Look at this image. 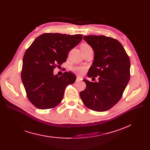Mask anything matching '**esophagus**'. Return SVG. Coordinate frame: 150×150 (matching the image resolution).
Segmentation results:
<instances>
[{
  "label": "esophagus",
  "instance_id": "1",
  "mask_svg": "<svg viewBox=\"0 0 150 150\" xmlns=\"http://www.w3.org/2000/svg\"><path fill=\"white\" fill-rule=\"evenodd\" d=\"M82 80V78L80 76H76V81L78 82V81H80Z\"/></svg>",
  "mask_w": 150,
  "mask_h": 150
}]
</instances>
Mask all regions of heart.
<instances>
[{
  "mask_svg": "<svg viewBox=\"0 0 150 150\" xmlns=\"http://www.w3.org/2000/svg\"><path fill=\"white\" fill-rule=\"evenodd\" d=\"M83 46H89V45L88 44H84ZM72 70L75 73H76L77 74H79V75H81L84 73V72L86 70V67L84 66H75V67H72Z\"/></svg>",
  "mask_w": 150,
  "mask_h": 150,
  "instance_id": "obj_1",
  "label": "heart"
}]
</instances>
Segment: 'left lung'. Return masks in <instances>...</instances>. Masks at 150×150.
Segmentation results:
<instances>
[{
	"label": "left lung",
	"mask_w": 150,
	"mask_h": 150,
	"mask_svg": "<svg viewBox=\"0 0 150 150\" xmlns=\"http://www.w3.org/2000/svg\"><path fill=\"white\" fill-rule=\"evenodd\" d=\"M94 52V61L88 76L98 82L83 80L86 89L80 96L84 105L97 112L106 111L122 97L130 78V60L121 43L105 36L88 35L83 38Z\"/></svg>",
	"instance_id": "obj_1"
}]
</instances>
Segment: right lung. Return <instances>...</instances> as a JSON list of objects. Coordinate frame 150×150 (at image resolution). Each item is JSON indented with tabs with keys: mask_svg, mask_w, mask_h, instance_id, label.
<instances>
[{
	"mask_svg": "<svg viewBox=\"0 0 150 150\" xmlns=\"http://www.w3.org/2000/svg\"><path fill=\"white\" fill-rule=\"evenodd\" d=\"M82 35L42 34L27 49L23 58L21 79L27 96L35 107L51 109L62 101L66 86L76 76L66 72L53 75L56 67L66 62L69 52L82 40Z\"/></svg>",
	"mask_w": 150,
	"mask_h": 150,
	"instance_id": "1",
	"label": "right lung"
}]
</instances>
